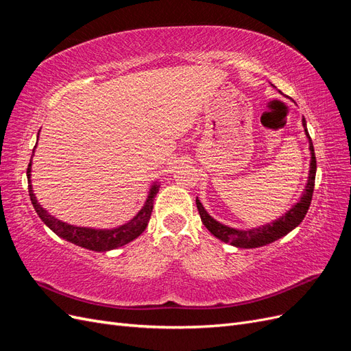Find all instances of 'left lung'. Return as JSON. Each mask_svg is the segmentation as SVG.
<instances>
[{"label":"left lung","instance_id":"obj_1","mask_svg":"<svg viewBox=\"0 0 351 351\" xmlns=\"http://www.w3.org/2000/svg\"><path fill=\"white\" fill-rule=\"evenodd\" d=\"M303 127H304V133L309 139V149H311V169H309V177H307V184L304 187V192L300 197V200L290 209L287 210L282 217L278 219H275L267 226L256 227V228H247V230H237V228H231L228 226L221 224V222L215 221L212 218L204 205L200 204V200L196 197V205L202 222L204 226L210 231V234H214L217 239L224 243H230L232 246L241 247V249H253V247H261L265 246V244H269L275 240H278L284 237L285 234H289L291 230H294L297 226L300 224L303 218L307 214V209L311 206L312 202V195H313V189H315V176H316V158H315V149H313V143L309 136V132L306 129V120H302Z\"/></svg>","mask_w":351,"mask_h":351}]
</instances>
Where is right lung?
I'll use <instances>...</instances> for the list:
<instances>
[{"instance_id":"1","label":"right lung","mask_w":351,"mask_h":351,"mask_svg":"<svg viewBox=\"0 0 351 351\" xmlns=\"http://www.w3.org/2000/svg\"><path fill=\"white\" fill-rule=\"evenodd\" d=\"M30 171H32V161L27 165L29 196L32 200V205H34L39 218L44 221V224L54 231L57 236L66 239L70 243L77 244L80 247L95 250V252H108L117 247H121L124 244L130 243L132 240L139 237L145 231L147 222H149L152 209H154V199L159 192V184L155 183L151 187L149 195H147V199L145 202V205L142 206V209L137 212V215L133 219L125 222L124 226L111 228V230H95V228H86V227H76L49 215L48 212L38 204L36 196L34 193V190H32V184H30Z\"/></svg>"}]
</instances>
